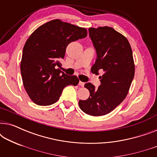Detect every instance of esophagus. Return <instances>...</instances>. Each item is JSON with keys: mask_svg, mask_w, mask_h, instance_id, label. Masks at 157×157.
Listing matches in <instances>:
<instances>
[{"mask_svg": "<svg viewBox=\"0 0 157 157\" xmlns=\"http://www.w3.org/2000/svg\"><path fill=\"white\" fill-rule=\"evenodd\" d=\"M78 84H79V86H84V83L80 81H79Z\"/></svg>", "mask_w": 157, "mask_h": 157, "instance_id": "34e87169", "label": "esophagus"}]
</instances>
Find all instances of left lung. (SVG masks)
<instances>
[{
  "label": "left lung",
  "instance_id": "left-lung-1",
  "mask_svg": "<svg viewBox=\"0 0 157 157\" xmlns=\"http://www.w3.org/2000/svg\"><path fill=\"white\" fill-rule=\"evenodd\" d=\"M89 33L97 56L91 72L103 71V75L98 89L91 83H85L90 96L86 100H79L78 104L84 113L99 117L110 113L124 100L135 68L132 48L122 34L108 26L89 28Z\"/></svg>",
  "mask_w": 157,
  "mask_h": 157
}]
</instances>
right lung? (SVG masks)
Here are the masks:
<instances>
[{
    "mask_svg": "<svg viewBox=\"0 0 157 157\" xmlns=\"http://www.w3.org/2000/svg\"><path fill=\"white\" fill-rule=\"evenodd\" d=\"M86 36L84 28L56 19L40 25L28 38L21 73L25 91L35 104H54L66 86L78 84L77 76H68L58 67H61L59 60L64 58L68 45Z\"/></svg>",
    "mask_w": 157,
    "mask_h": 157,
    "instance_id": "obj_1",
    "label": "right lung"
}]
</instances>
